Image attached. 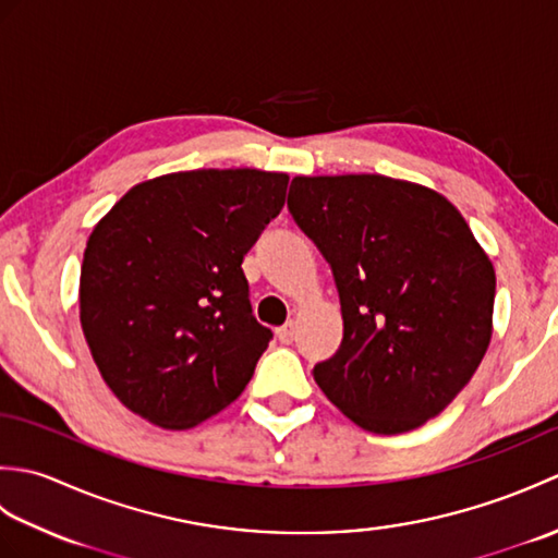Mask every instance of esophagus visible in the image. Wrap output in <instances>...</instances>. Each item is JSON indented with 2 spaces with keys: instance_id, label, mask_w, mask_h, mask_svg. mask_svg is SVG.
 Listing matches in <instances>:
<instances>
[{
  "instance_id": "34e87169",
  "label": "esophagus",
  "mask_w": 558,
  "mask_h": 558,
  "mask_svg": "<svg viewBox=\"0 0 558 558\" xmlns=\"http://www.w3.org/2000/svg\"><path fill=\"white\" fill-rule=\"evenodd\" d=\"M276 333H278V340H280V342H286V345H290V342L294 340V336H298V324L288 322L286 326H280V328L276 330Z\"/></svg>"
}]
</instances>
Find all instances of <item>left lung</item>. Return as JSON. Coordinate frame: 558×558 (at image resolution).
<instances>
[{
	"label": "left lung",
	"instance_id": "left-lung-1",
	"mask_svg": "<svg viewBox=\"0 0 558 558\" xmlns=\"http://www.w3.org/2000/svg\"><path fill=\"white\" fill-rule=\"evenodd\" d=\"M288 208L340 298L342 342L314 366L318 388L366 432L417 429L489 348V256L448 198L384 174L294 177Z\"/></svg>",
	"mask_w": 558,
	"mask_h": 558
}]
</instances>
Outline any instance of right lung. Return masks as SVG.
Instances as JSON below:
<instances>
[{
    "label": "right lung",
    "instance_id": "right-lung-1",
    "mask_svg": "<svg viewBox=\"0 0 558 558\" xmlns=\"http://www.w3.org/2000/svg\"><path fill=\"white\" fill-rule=\"evenodd\" d=\"M290 177L192 170L136 184L88 236L81 328L122 405L165 429L240 398L272 338L242 260L286 206Z\"/></svg>",
    "mask_w": 558,
    "mask_h": 558
}]
</instances>
